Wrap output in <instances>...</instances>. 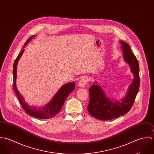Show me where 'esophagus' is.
<instances>
[{
  "label": "esophagus",
  "mask_w": 154,
  "mask_h": 154,
  "mask_svg": "<svg viewBox=\"0 0 154 154\" xmlns=\"http://www.w3.org/2000/svg\"><path fill=\"white\" fill-rule=\"evenodd\" d=\"M88 82V79L87 78H83L79 81L78 85L81 88H84Z\"/></svg>",
  "instance_id": "34e87169"
}]
</instances>
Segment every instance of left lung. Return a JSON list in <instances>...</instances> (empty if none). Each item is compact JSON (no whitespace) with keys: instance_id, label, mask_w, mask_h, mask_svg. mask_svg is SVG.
Here are the masks:
<instances>
[{"instance_id":"1","label":"left lung","mask_w":154,"mask_h":154,"mask_svg":"<svg viewBox=\"0 0 154 154\" xmlns=\"http://www.w3.org/2000/svg\"><path fill=\"white\" fill-rule=\"evenodd\" d=\"M120 42L122 45L124 60L130 65L134 79L125 98L121 102L110 100L98 85H93L89 88L90 100L88 106V111L93 117L100 120L114 119L127 114L131 108L139 89V66L137 60L127 43L123 41Z\"/></svg>"}]
</instances>
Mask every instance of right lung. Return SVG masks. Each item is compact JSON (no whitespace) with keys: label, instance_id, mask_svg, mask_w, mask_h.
<instances>
[{"label":"right lung","instance_id":"add662e5","mask_svg":"<svg viewBox=\"0 0 154 154\" xmlns=\"http://www.w3.org/2000/svg\"><path fill=\"white\" fill-rule=\"evenodd\" d=\"M33 36L30 37L26 42L24 45H26L29 40L31 39ZM24 49H22V51L20 52L18 57H17L14 63L13 66V86L14 91L16 93L18 100L21 104V105L24 108V111L29 114L30 116L37 119H51L55 116H56L61 109L64 103V102L69 95V94L75 88V83L72 82L63 86L60 90L55 94L52 101H51L48 105H46L45 108L40 109H37L36 108H31L26 102L24 100L23 96L20 94V93L18 91L16 86V77H17V66L18 60L23 54Z\"/></svg>","mask_w":154,"mask_h":154}]
</instances>
